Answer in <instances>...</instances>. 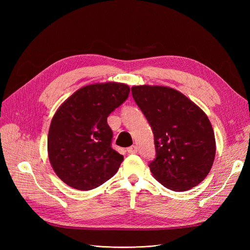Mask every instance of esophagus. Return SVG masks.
Returning a JSON list of instances; mask_svg holds the SVG:
<instances>
[{
	"label": "esophagus",
	"instance_id": "esophagus-1",
	"mask_svg": "<svg viewBox=\"0 0 250 250\" xmlns=\"http://www.w3.org/2000/svg\"><path fill=\"white\" fill-rule=\"evenodd\" d=\"M127 151H128V153L135 154V153H138V147L137 146H131L129 148H127Z\"/></svg>",
	"mask_w": 250,
	"mask_h": 250
}]
</instances>
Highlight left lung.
I'll list each match as a JSON object with an SVG mask.
<instances>
[{
  "label": "left lung",
  "instance_id": "left-lung-1",
  "mask_svg": "<svg viewBox=\"0 0 250 250\" xmlns=\"http://www.w3.org/2000/svg\"><path fill=\"white\" fill-rule=\"evenodd\" d=\"M132 97L152 128L155 158L149 168L169 190L184 192L208 176L216 154L208 116L178 90L157 85L131 87Z\"/></svg>",
  "mask_w": 250,
  "mask_h": 250
}]
</instances>
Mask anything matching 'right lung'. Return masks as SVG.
Here are the masks:
<instances>
[{"label": "right lung", "instance_id": "obj_1", "mask_svg": "<svg viewBox=\"0 0 250 250\" xmlns=\"http://www.w3.org/2000/svg\"><path fill=\"white\" fill-rule=\"evenodd\" d=\"M129 92L124 83H96L78 89L57 109L49 129L48 154L64 184L88 191L117 173L123 155L111 148L107 117Z\"/></svg>", "mask_w": 250, "mask_h": 250}]
</instances>
